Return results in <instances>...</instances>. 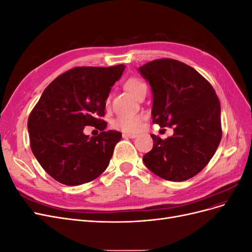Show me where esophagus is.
Here are the masks:
<instances>
[{
    "label": "esophagus",
    "mask_w": 252,
    "mask_h": 252,
    "mask_svg": "<svg viewBox=\"0 0 252 252\" xmlns=\"http://www.w3.org/2000/svg\"><path fill=\"white\" fill-rule=\"evenodd\" d=\"M136 136H138V135L134 134V133H126V132L123 133V138H125V139H135Z\"/></svg>",
    "instance_id": "1"
}]
</instances>
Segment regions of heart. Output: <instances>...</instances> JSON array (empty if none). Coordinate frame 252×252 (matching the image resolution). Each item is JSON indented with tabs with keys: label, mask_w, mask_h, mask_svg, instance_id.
I'll return each instance as SVG.
<instances>
[{
	"label": "heart",
	"mask_w": 252,
	"mask_h": 252,
	"mask_svg": "<svg viewBox=\"0 0 252 252\" xmlns=\"http://www.w3.org/2000/svg\"><path fill=\"white\" fill-rule=\"evenodd\" d=\"M125 88L133 96L138 97L143 91L147 90V85L138 78H131L125 83ZM109 102L110 96L106 98V105H108ZM142 121L143 119L140 114H126V116H120L117 119H114L112 126L125 132H136L142 127Z\"/></svg>",
	"instance_id": "obj_1"
}]
</instances>
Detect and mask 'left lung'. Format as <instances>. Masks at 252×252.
<instances>
[{"mask_svg": "<svg viewBox=\"0 0 252 252\" xmlns=\"http://www.w3.org/2000/svg\"><path fill=\"white\" fill-rule=\"evenodd\" d=\"M152 91V122L173 126L162 140L151 134L154 148L143 157L147 168L172 182L186 181L209 163L222 139L220 105L210 83L192 67L172 59L139 68Z\"/></svg>", "mask_w": 252, "mask_h": 252, "instance_id": "8db88e82", "label": "left lung"}]
</instances>
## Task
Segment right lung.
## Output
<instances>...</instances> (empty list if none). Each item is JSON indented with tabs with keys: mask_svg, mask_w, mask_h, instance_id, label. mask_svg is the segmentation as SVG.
I'll return each instance as SVG.
<instances>
[{
	"mask_svg": "<svg viewBox=\"0 0 252 252\" xmlns=\"http://www.w3.org/2000/svg\"><path fill=\"white\" fill-rule=\"evenodd\" d=\"M125 65L75 67L53 80L28 119L30 147L43 169L56 181L77 186L107 168L122 133L105 130L106 98ZM85 126L102 131L83 133Z\"/></svg>",
	"mask_w": 252,
	"mask_h": 252,
	"instance_id": "right-lung-1",
	"label": "right lung"
}]
</instances>
